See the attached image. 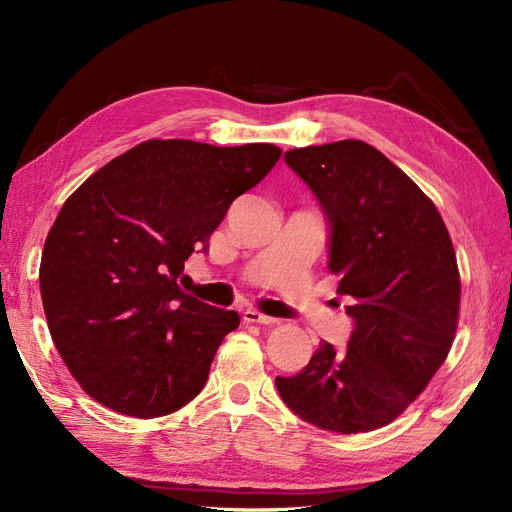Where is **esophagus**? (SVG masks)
<instances>
[{"instance_id":"esophagus-1","label":"esophagus","mask_w":512,"mask_h":512,"mask_svg":"<svg viewBox=\"0 0 512 512\" xmlns=\"http://www.w3.org/2000/svg\"><path fill=\"white\" fill-rule=\"evenodd\" d=\"M242 320H244V323H255V325H278L280 323L278 318L266 316V314H261L257 310H244Z\"/></svg>"}]
</instances>
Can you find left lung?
<instances>
[{
    "label": "left lung",
    "mask_w": 512,
    "mask_h": 512,
    "mask_svg": "<svg viewBox=\"0 0 512 512\" xmlns=\"http://www.w3.org/2000/svg\"><path fill=\"white\" fill-rule=\"evenodd\" d=\"M285 162L329 223V270L350 299L344 350L320 342L285 405L323 430L382 428L418 399L453 344L460 272L437 206L382 151L356 139L289 149Z\"/></svg>",
    "instance_id": "1"
}]
</instances>
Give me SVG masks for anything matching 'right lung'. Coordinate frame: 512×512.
<instances>
[{
	"mask_svg": "<svg viewBox=\"0 0 512 512\" xmlns=\"http://www.w3.org/2000/svg\"><path fill=\"white\" fill-rule=\"evenodd\" d=\"M280 147L187 139L139 143L88 177L44 244L40 291L52 342L94 401L160 418L204 388L240 325L181 289L230 204L266 177Z\"/></svg>",
	"mask_w": 512,
	"mask_h": 512,
	"instance_id": "obj_1",
	"label": "right lung"
}]
</instances>
